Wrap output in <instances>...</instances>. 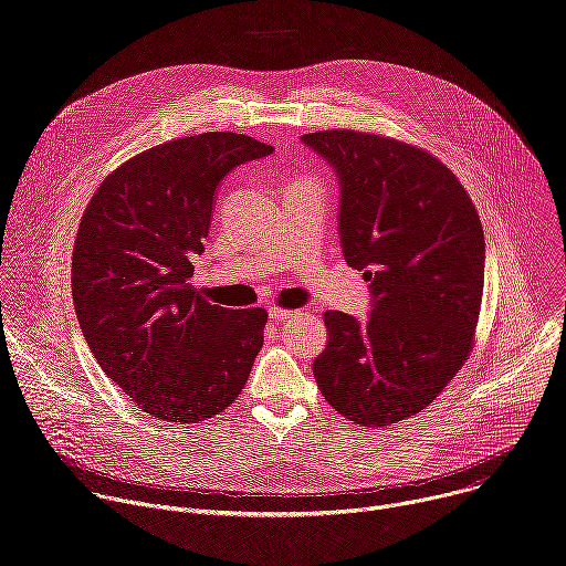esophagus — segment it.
I'll list each match as a JSON object with an SVG mask.
<instances>
[{
	"mask_svg": "<svg viewBox=\"0 0 566 566\" xmlns=\"http://www.w3.org/2000/svg\"><path fill=\"white\" fill-rule=\"evenodd\" d=\"M269 313H271L273 319H289V317H295L297 311H293V308H282V306H271Z\"/></svg>",
	"mask_w": 566,
	"mask_h": 566,
	"instance_id": "34e87169",
	"label": "esophagus"
}]
</instances>
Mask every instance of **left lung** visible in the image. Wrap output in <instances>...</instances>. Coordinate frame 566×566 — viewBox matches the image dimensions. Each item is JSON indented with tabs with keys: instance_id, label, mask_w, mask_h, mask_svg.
<instances>
[{
	"instance_id": "left-lung-1",
	"label": "left lung",
	"mask_w": 566,
	"mask_h": 566,
	"mask_svg": "<svg viewBox=\"0 0 566 566\" xmlns=\"http://www.w3.org/2000/svg\"><path fill=\"white\" fill-rule=\"evenodd\" d=\"M302 140L340 179L347 264L371 282L365 322L327 311L315 382L345 419L382 428L426 410L468 360L483 293L479 212L434 154L391 136L325 129Z\"/></svg>"
}]
</instances>
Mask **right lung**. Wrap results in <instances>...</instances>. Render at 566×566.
<instances>
[{"instance_id":"1","label":"right lung","mask_w":566,"mask_h":566,"mask_svg":"<svg viewBox=\"0 0 566 566\" xmlns=\"http://www.w3.org/2000/svg\"><path fill=\"white\" fill-rule=\"evenodd\" d=\"M273 147L203 132L149 147L94 192L80 219L71 293L103 371L138 410L199 423L244 389L269 313L210 304L192 284L219 181Z\"/></svg>"}]
</instances>
